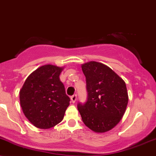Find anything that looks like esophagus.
Returning <instances> with one entry per match:
<instances>
[{
	"instance_id": "esophagus-1",
	"label": "esophagus",
	"mask_w": 156,
	"mask_h": 156,
	"mask_svg": "<svg viewBox=\"0 0 156 156\" xmlns=\"http://www.w3.org/2000/svg\"><path fill=\"white\" fill-rule=\"evenodd\" d=\"M71 101H72V103H75L76 101V95H73V96L71 97Z\"/></svg>"
}]
</instances>
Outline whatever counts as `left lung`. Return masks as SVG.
Here are the masks:
<instances>
[{
  "instance_id": "1",
  "label": "left lung",
  "mask_w": 156,
  "mask_h": 156,
  "mask_svg": "<svg viewBox=\"0 0 156 156\" xmlns=\"http://www.w3.org/2000/svg\"><path fill=\"white\" fill-rule=\"evenodd\" d=\"M87 98L78 110L86 126L97 133L109 131L120 121L129 101L126 82L112 69L90 61L82 65Z\"/></svg>"
}]
</instances>
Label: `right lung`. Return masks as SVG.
<instances>
[{
  "mask_svg": "<svg viewBox=\"0 0 156 156\" xmlns=\"http://www.w3.org/2000/svg\"><path fill=\"white\" fill-rule=\"evenodd\" d=\"M63 67L44 65L27 76L20 91V106L36 128L47 129L62 121L70 98L60 80Z\"/></svg>",
  "mask_w": 156,
  "mask_h": 156,
  "instance_id": "right-lung-1",
  "label": "right lung"
}]
</instances>
